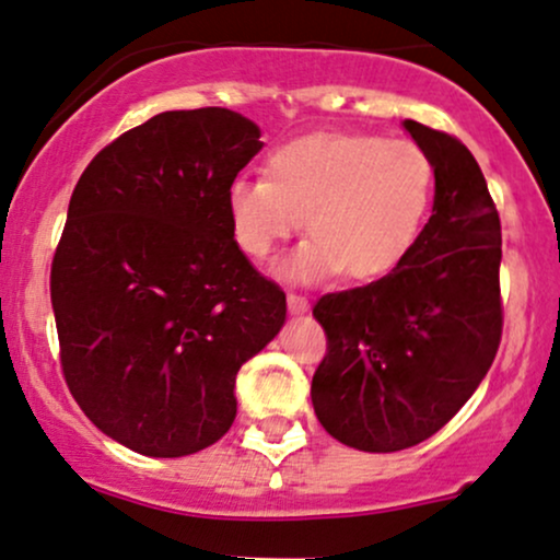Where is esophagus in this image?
<instances>
[{
    "instance_id": "esophagus-1",
    "label": "esophagus",
    "mask_w": 560,
    "mask_h": 560,
    "mask_svg": "<svg viewBox=\"0 0 560 560\" xmlns=\"http://www.w3.org/2000/svg\"><path fill=\"white\" fill-rule=\"evenodd\" d=\"M288 310H291V314H304L310 310V301L299 296V293H288Z\"/></svg>"
}]
</instances>
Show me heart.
<instances>
[{
	"instance_id": "heart-1",
	"label": "heart",
	"mask_w": 560,
	"mask_h": 560,
	"mask_svg": "<svg viewBox=\"0 0 560 560\" xmlns=\"http://www.w3.org/2000/svg\"><path fill=\"white\" fill-rule=\"evenodd\" d=\"M433 190L436 168L420 144L319 131L275 148L264 179H232L224 209L232 241L254 261H267L304 217L310 237L280 267L282 280L306 285L347 272L373 282L416 248Z\"/></svg>"
}]
</instances>
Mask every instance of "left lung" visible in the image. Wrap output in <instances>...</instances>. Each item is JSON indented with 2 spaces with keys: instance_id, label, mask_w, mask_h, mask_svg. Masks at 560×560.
<instances>
[{
  "instance_id": "1",
  "label": "left lung",
  "mask_w": 560,
  "mask_h": 560,
  "mask_svg": "<svg viewBox=\"0 0 560 560\" xmlns=\"http://www.w3.org/2000/svg\"><path fill=\"white\" fill-rule=\"evenodd\" d=\"M401 127L436 168L429 224L392 275L312 310L328 336L312 378L314 416L362 452L416 447L450 423L502 336L500 217L479 163L444 131L410 118Z\"/></svg>"
}]
</instances>
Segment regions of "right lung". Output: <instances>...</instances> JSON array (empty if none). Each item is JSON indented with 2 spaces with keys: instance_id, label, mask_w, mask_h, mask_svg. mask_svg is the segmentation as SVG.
<instances>
[{
  "instance_id": "1",
  "label": "right lung",
  "mask_w": 560,
  "mask_h": 560,
  "mask_svg": "<svg viewBox=\"0 0 560 560\" xmlns=\"http://www.w3.org/2000/svg\"><path fill=\"white\" fill-rule=\"evenodd\" d=\"M259 137L228 108L159 113L100 150L68 203L49 278L62 375L140 455L219 442L237 370L285 323V293L235 246L224 209Z\"/></svg>"
}]
</instances>
